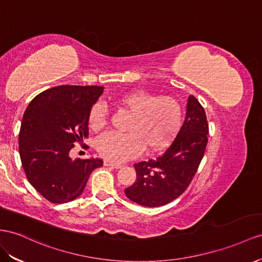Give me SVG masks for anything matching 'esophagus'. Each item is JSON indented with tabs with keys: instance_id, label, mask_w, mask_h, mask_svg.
I'll list each match as a JSON object with an SVG mask.
<instances>
[{
	"instance_id": "34e87169",
	"label": "esophagus",
	"mask_w": 262,
	"mask_h": 262,
	"mask_svg": "<svg viewBox=\"0 0 262 262\" xmlns=\"http://www.w3.org/2000/svg\"><path fill=\"white\" fill-rule=\"evenodd\" d=\"M104 165L107 167H113V168H116V169H119L123 167L122 164H114V163L110 162V160H104Z\"/></svg>"
}]
</instances>
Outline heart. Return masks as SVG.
Segmentation results:
<instances>
[{"label":"heart","mask_w":262,"mask_h":262,"mask_svg":"<svg viewBox=\"0 0 262 262\" xmlns=\"http://www.w3.org/2000/svg\"><path fill=\"white\" fill-rule=\"evenodd\" d=\"M118 110L130 114L126 134H106L97 143L100 156L113 163H123L145 148L148 154L163 150L179 128L182 107L171 96H157L142 90L119 93L113 99ZM107 124V108L103 103L93 106L90 126L103 129Z\"/></svg>","instance_id":"1"}]
</instances>
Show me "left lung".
I'll use <instances>...</instances> for the list:
<instances>
[{"mask_svg":"<svg viewBox=\"0 0 262 262\" xmlns=\"http://www.w3.org/2000/svg\"><path fill=\"white\" fill-rule=\"evenodd\" d=\"M209 127L204 107L190 95L183 126L166 151L156 159L134 165L136 182L125 189L134 203L159 207L178 198L188 188L205 155Z\"/></svg>","mask_w":262,"mask_h":262,"instance_id":"left-lung-1","label":"left lung"}]
</instances>
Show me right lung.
<instances>
[{"label": "right lung", "mask_w": 262, "mask_h": 262, "mask_svg": "<svg viewBox=\"0 0 262 262\" xmlns=\"http://www.w3.org/2000/svg\"><path fill=\"white\" fill-rule=\"evenodd\" d=\"M102 86L61 85L39 93L26 108L18 135L19 157L30 184L53 204L82 195L98 158L73 160L74 144L89 137L93 105Z\"/></svg>", "instance_id": "add662e5"}]
</instances>
